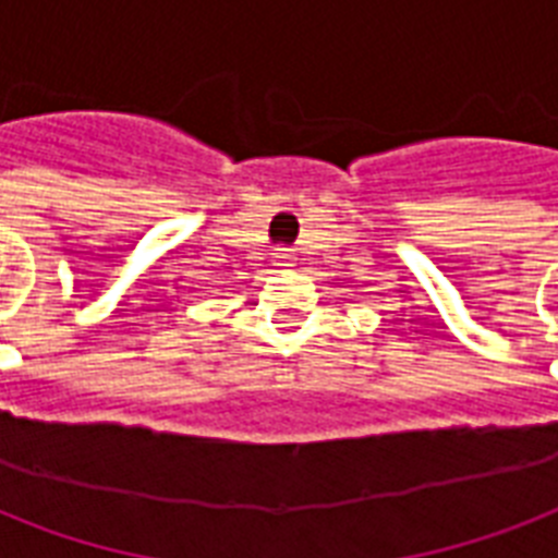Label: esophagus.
I'll return each instance as SVG.
<instances>
[{
  "instance_id": "1",
  "label": "esophagus",
  "mask_w": 558,
  "mask_h": 558,
  "mask_svg": "<svg viewBox=\"0 0 558 558\" xmlns=\"http://www.w3.org/2000/svg\"><path fill=\"white\" fill-rule=\"evenodd\" d=\"M278 257H280V263H283V266H292V260H295V254H292V252H280Z\"/></svg>"
}]
</instances>
